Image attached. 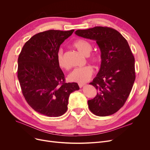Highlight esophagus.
<instances>
[{
  "label": "esophagus",
  "mask_w": 150,
  "mask_h": 150,
  "mask_svg": "<svg viewBox=\"0 0 150 150\" xmlns=\"http://www.w3.org/2000/svg\"><path fill=\"white\" fill-rule=\"evenodd\" d=\"M78 86H79V87L80 88H81L82 87H83L84 86H85V84H83V83H78Z\"/></svg>",
  "instance_id": "1"
}]
</instances>
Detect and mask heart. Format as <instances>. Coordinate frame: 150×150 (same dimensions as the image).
Returning <instances> with one entry per match:
<instances>
[{"mask_svg":"<svg viewBox=\"0 0 150 150\" xmlns=\"http://www.w3.org/2000/svg\"><path fill=\"white\" fill-rule=\"evenodd\" d=\"M73 46L80 53L86 57H88L92 50L91 44L82 39L75 41L73 44ZM91 59L93 62L97 64H99L101 61V58L98 55L92 57ZM57 62L58 66L61 69H69V64L64 57V52L61 49L58 50L57 53ZM93 72V68L90 66L76 68L70 73L68 76V79L69 81L72 82L84 83L90 80Z\"/></svg>","mask_w":150,"mask_h":150,"instance_id":"heart-1","label":"heart"}]
</instances>
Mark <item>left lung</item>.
I'll return each mask as SVG.
<instances>
[{
  "mask_svg": "<svg viewBox=\"0 0 150 150\" xmlns=\"http://www.w3.org/2000/svg\"><path fill=\"white\" fill-rule=\"evenodd\" d=\"M75 33L96 42L101 52V66L89 84L98 91L88 101L90 111L97 116L112 115L124 105L136 78L135 59L126 39L107 27L78 30Z\"/></svg>",
  "mask_w": 150,
  "mask_h": 150,
  "instance_id": "8db88e82",
  "label": "left lung"
}]
</instances>
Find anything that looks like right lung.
Returning a JSON list of instances; mask_svg holds the SVG:
<instances>
[{"label": "right lung", "instance_id": "add662e5", "mask_svg": "<svg viewBox=\"0 0 150 150\" xmlns=\"http://www.w3.org/2000/svg\"><path fill=\"white\" fill-rule=\"evenodd\" d=\"M74 30H50L31 37L23 46L18 58V77L23 96L35 111L56 117L67 110L70 94L79 90L76 83H65L58 66L61 44Z\"/></svg>", "mask_w": 150, "mask_h": 150}]
</instances>
